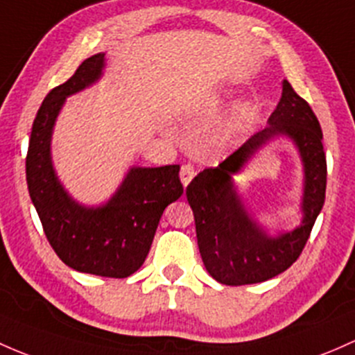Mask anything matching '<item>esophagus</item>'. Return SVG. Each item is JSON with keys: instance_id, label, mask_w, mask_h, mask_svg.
Returning a JSON list of instances; mask_svg holds the SVG:
<instances>
[{"instance_id": "obj_1", "label": "esophagus", "mask_w": 355, "mask_h": 355, "mask_svg": "<svg viewBox=\"0 0 355 355\" xmlns=\"http://www.w3.org/2000/svg\"><path fill=\"white\" fill-rule=\"evenodd\" d=\"M193 177H196V168L192 165H184L180 168V180L184 184V187H187Z\"/></svg>"}]
</instances>
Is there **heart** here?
Returning <instances> with one entry per match:
<instances>
[{
	"instance_id": "obj_1",
	"label": "heart",
	"mask_w": 355,
	"mask_h": 355,
	"mask_svg": "<svg viewBox=\"0 0 355 355\" xmlns=\"http://www.w3.org/2000/svg\"><path fill=\"white\" fill-rule=\"evenodd\" d=\"M226 95H212L211 98L207 100L202 105V109L199 110V115H204V117H211V115L218 114L223 107L226 105ZM257 119V107L252 105V103H246V105H240L231 115L230 121L226 122V125L223 128L221 132L216 136L214 146L218 149H225L236 144L241 137L248 132L252 124Z\"/></svg>"
}]
</instances>
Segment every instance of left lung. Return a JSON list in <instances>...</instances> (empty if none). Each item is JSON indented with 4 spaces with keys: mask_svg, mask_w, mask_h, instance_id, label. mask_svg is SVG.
<instances>
[{
    "mask_svg": "<svg viewBox=\"0 0 355 355\" xmlns=\"http://www.w3.org/2000/svg\"><path fill=\"white\" fill-rule=\"evenodd\" d=\"M267 124L221 165L200 171L185 192L206 270L226 286L257 284L287 270L303 252L325 202L327 159L322 128L308 102L287 80L282 81L281 102ZM279 137L295 144L304 165L300 207L304 218L294 230L270 235L244 204L232 177Z\"/></svg>",
    "mask_w": 355,
    "mask_h": 355,
    "instance_id": "left-lung-1",
    "label": "left lung"
}]
</instances>
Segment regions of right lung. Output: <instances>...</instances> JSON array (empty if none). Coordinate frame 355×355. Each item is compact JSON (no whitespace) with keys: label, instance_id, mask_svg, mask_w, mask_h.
Returning <instances> with one entry per match:
<instances>
[{"label":"right lung","instance_id":"add662e5","mask_svg":"<svg viewBox=\"0 0 355 355\" xmlns=\"http://www.w3.org/2000/svg\"><path fill=\"white\" fill-rule=\"evenodd\" d=\"M105 52L80 64L51 89L33 121L27 153V185L47 240L66 266L85 274L124 279L146 260L168 204L184 193L180 165L130 166L114 196L87 206L64 189L52 162V134L66 98L100 81Z\"/></svg>","mask_w":355,"mask_h":355}]
</instances>
